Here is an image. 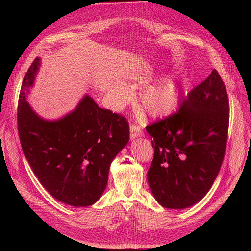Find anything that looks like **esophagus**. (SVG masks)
<instances>
[{
  "instance_id": "esophagus-1",
  "label": "esophagus",
  "mask_w": 251,
  "mask_h": 251,
  "mask_svg": "<svg viewBox=\"0 0 251 251\" xmlns=\"http://www.w3.org/2000/svg\"><path fill=\"white\" fill-rule=\"evenodd\" d=\"M142 135H143V131H142L140 126H137V125H134V124H132L130 126V138L132 140L137 138V137H140Z\"/></svg>"
}]
</instances>
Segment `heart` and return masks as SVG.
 Returning a JSON list of instances; mask_svg holds the SVG:
<instances>
[{"instance_id": "heart-1", "label": "heart", "mask_w": 251, "mask_h": 251, "mask_svg": "<svg viewBox=\"0 0 251 251\" xmlns=\"http://www.w3.org/2000/svg\"><path fill=\"white\" fill-rule=\"evenodd\" d=\"M128 99V89L126 87H118L115 94L116 104L122 106L127 103ZM180 99L181 86L173 79L146 85L139 93L141 109L154 118L164 117L175 112Z\"/></svg>"}]
</instances>
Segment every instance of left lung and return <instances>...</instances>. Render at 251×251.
Listing matches in <instances>:
<instances>
[{"label": "left lung", "instance_id": "8db88e82", "mask_svg": "<svg viewBox=\"0 0 251 251\" xmlns=\"http://www.w3.org/2000/svg\"><path fill=\"white\" fill-rule=\"evenodd\" d=\"M228 122L227 92L213 69L176 113L146 127L155 149L148 183L162 206L187 208L207 194L224 161Z\"/></svg>", "mask_w": 251, "mask_h": 251}]
</instances>
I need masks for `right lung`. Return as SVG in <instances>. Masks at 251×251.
Masks as SVG:
<instances>
[{"label":"right lung","instance_id":"obj_1","mask_svg":"<svg viewBox=\"0 0 251 251\" xmlns=\"http://www.w3.org/2000/svg\"><path fill=\"white\" fill-rule=\"evenodd\" d=\"M41 65L37 57L24 77L18 105L23 152L43 187L57 201L88 206L102 196L110 165L129 141L121 115L102 109L89 95L57 120H46L26 101Z\"/></svg>","mask_w":251,"mask_h":251}]
</instances>
